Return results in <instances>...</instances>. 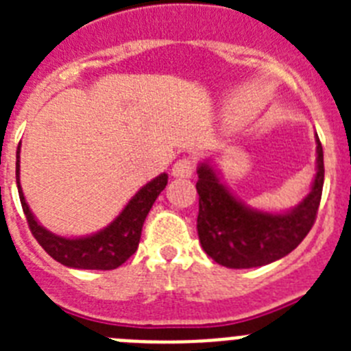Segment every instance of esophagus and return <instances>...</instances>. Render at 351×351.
I'll return each mask as SVG.
<instances>
[{"label": "esophagus", "mask_w": 351, "mask_h": 351, "mask_svg": "<svg viewBox=\"0 0 351 351\" xmlns=\"http://www.w3.org/2000/svg\"><path fill=\"white\" fill-rule=\"evenodd\" d=\"M195 172L193 158H181L173 163L172 176L173 178H191Z\"/></svg>", "instance_id": "34e87169"}]
</instances>
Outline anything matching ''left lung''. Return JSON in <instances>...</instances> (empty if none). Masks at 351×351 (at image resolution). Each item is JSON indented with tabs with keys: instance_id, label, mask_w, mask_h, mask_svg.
<instances>
[{
	"instance_id": "1",
	"label": "left lung",
	"mask_w": 351,
	"mask_h": 351,
	"mask_svg": "<svg viewBox=\"0 0 351 351\" xmlns=\"http://www.w3.org/2000/svg\"><path fill=\"white\" fill-rule=\"evenodd\" d=\"M197 230L207 255L228 269L267 265L295 250L315 225L324 188V149L316 135V176L311 191L287 213L247 207L204 161L197 169Z\"/></svg>"
}]
</instances>
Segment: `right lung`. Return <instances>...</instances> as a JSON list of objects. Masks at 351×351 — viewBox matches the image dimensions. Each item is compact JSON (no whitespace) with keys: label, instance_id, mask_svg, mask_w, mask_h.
<instances>
[{"label":"right lung","instance_id":"add662e5","mask_svg":"<svg viewBox=\"0 0 351 351\" xmlns=\"http://www.w3.org/2000/svg\"><path fill=\"white\" fill-rule=\"evenodd\" d=\"M19 153L21 145L17 147V161H15V178H17V190L23 210L26 214L27 225H29L31 234L35 235L40 246L47 251L49 255L56 262L63 263L66 267L73 269H93V271H112L126 262L130 256L137 251L138 243H141L142 225L147 218L149 210L153 207L154 200L158 195L165 190L169 176L160 173L153 181L142 186L137 193L133 195L132 200L121 210L119 216L114 219L110 225H107L104 230L96 234L86 235V237H61L47 228H43L33 213L29 210V206L26 204L23 188L19 182Z\"/></svg>","mask_w":351,"mask_h":351}]
</instances>
